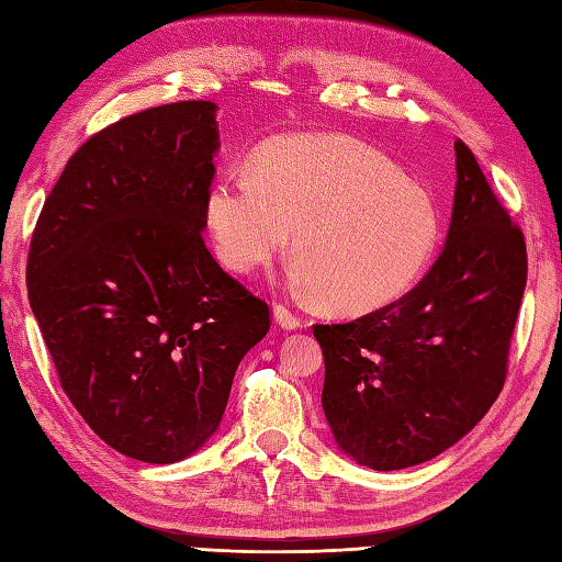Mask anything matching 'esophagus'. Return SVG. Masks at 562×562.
I'll use <instances>...</instances> for the list:
<instances>
[{
  "label": "esophagus",
  "mask_w": 562,
  "mask_h": 562,
  "mask_svg": "<svg viewBox=\"0 0 562 562\" xmlns=\"http://www.w3.org/2000/svg\"><path fill=\"white\" fill-rule=\"evenodd\" d=\"M272 314H274V321H278V324H280L284 330H294V328L302 326V321L296 318L284 304H274V306H272Z\"/></svg>",
  "instance_id": "obj_1"
}]
</instances>
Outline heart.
<instances>
[{"label":"heart","mask_w":562,"mask_h":562,"mask_svg":"<svg viewBox=\"0 0 562 562\" xmlns=\"http://www.w3.org/2000/svg\"><path fill=\"white\" fill-rule=\"evenodd\" d=\"M224 268L254 272L292 238V288L340 316L372 314L415 288L441 241L427 190L379 151L338 135L280 137L250 171L214 181L202 205Z\"/></svg>","instance_id":"1"}]
</instances>
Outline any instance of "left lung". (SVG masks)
Segmentation results:
<instances>
[{
    "instance_id": "8db88e82",
    "label": "left lung",
    "mask_w": 562,
    "mask_h": 562,
    "mask_svg": "<svg viewBox=\"0 0 562 562\" xmlns=\"http://www.w3.org/2000/svg\"><path fill=\"white\" fill-rule=\"evenodd\" d=\"M457 190L435 266L398 302L350 324L314 326L336 445L360 465L398 471L469 435L499 396L527 288V244L457 142Z\"/></svg>"
}]
</instances>
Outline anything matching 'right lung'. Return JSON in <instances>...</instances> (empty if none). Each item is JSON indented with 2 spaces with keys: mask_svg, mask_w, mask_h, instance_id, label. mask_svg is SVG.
<instances>
[{
  "mask_svg": "<svg viewBox=\"0 0 562 562\" xmlns=\"http://www.w3.org/2000/svg\"><path fill=\"white\" fill-rule=\"evenodd\" d=\"M217 105L127 115L75 151L29 250V302L67 398L105 445L176 463L217 432L268 304L212 258Z\"/></svg>",
  "mask_w": 562,
  "mask_h": 562,
  "instance_id": "1",
  "label": "right lung"
}]
</instances>
